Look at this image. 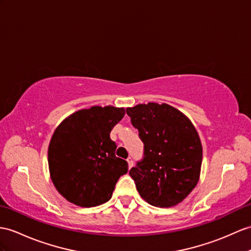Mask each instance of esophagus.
Returning <instances> with one entry per match:
<instances>
[{"instance_id":"esophagus-1","label":"esophagus","mask_w":251,"mask_h":251,"mask_svg":"<svg viewBox=\"0 0 251 251\" xmlns=\"http://www.w3.org/2000/svg\"><path fill=\"white\" fill-rule=\"evenodd\" d=\"M127 164H129V168H132L133 167V165H134V163H133V158L130 156V157H127Z\"/></svg>"}]
</instances>
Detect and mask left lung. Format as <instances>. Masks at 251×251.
<instances>
[{"mask_svg": "<svg viewBox=\"0 0 251 251\" xmlns=\"http://www.w3.org/2000/svg\"><path fill=\"white\" fill-rule=\"evenodd\" d=\"M133 126L144 143L143 160L130 176L147 202L169 207L182 202L197 185L202 146L184 114L166 103L127 107Z\"/></svg>", "mask_w": 251, "mask_h": 251, "instance_id": "obj_1", "label": "left lung"}]
</instances>
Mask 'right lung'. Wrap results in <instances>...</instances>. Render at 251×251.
I'll return each instance as SVG.
<instances>
[{
    "mask_svg": "<svg viewBox=\"0 0 251 251\" xmlns=\"http://www.w3.org/2000/svg\"><path fill=\"white\" fill-rule=\"evenodd\" d=\"M124 107L93 106L70 115L55 130L48 150L51 179L71 203L91 207L107 202L126 161L115 154L109 137L124 118Z\"/></svg>",
    "mask_w": 251,
    "mask_h": 251,
    "instance_id": "add662e5",
    "label": "right lung"
}]
</instances>
